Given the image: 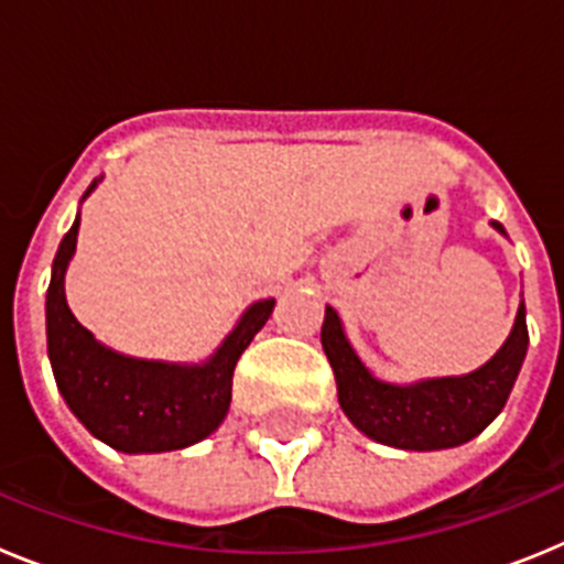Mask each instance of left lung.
Returning a JSON list of instances; mask_svg holds the SVG:
<instances>
[{"label":"left lung","instance_id":"left-lung-1","mask_svg":"<svg viewBox=\"0 0 564 564\" xmlns=\"http://www.w3.org/2000/svg\"><path fill=\"white\" fill-rule=\"evenodd\" d=\"M491 228L508 237L500 223H491ZM322 347L336 376L338 403L358 432L403 452L455 449L480 435L511 395L528 350L525 302H520L514 327L500 350L466 376L412 383L381 381L352 350L330 305L325 307Z\"/></svg>","mask_w":564,"mask_h":564}]
</instances>
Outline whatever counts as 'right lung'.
<instances>
[{"label":"right lung","instance_id":"add662e5","mask_svg":"<svg viewBox=\"0 0 564 564\" xmlns=\"http://www.w3.org/2000/svg\"><path fill=\"white\" fill-rule=\"evenodd\" d=\"M96 177L82 203L96 192ZM78 226L64 234L47 288V356L58 392L93 437L123 455L177 452L206 441L231 406L234 367L251 338L265 327L276 299H259L237 318L220 347L200 364L132 358L98 341L73 316L64 276L76 253Z\"/></svg>","mask_w":564,"mask_h":564}]
</instances>
